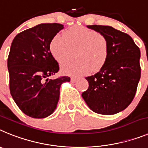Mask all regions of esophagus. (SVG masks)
I'll use <instances>...</instances> for the list:
<instances>
[{"instance_id": "esophagus-1", "label": "esophagus", "mask_w": 148, "mask_h": 148, "mask_svg": "<svg viewBox=\"0 0 148 148\" xmlns=\"http://www.w3.org/2000/svg\"><path fill=\"white\" fill-rule=\"evenodd\" d=\"M78 78L76 77H71V81L72 82V83H75V82L77 81Z\"/></svg>"}]
</instances>
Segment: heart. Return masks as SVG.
<instances>
[{"mask_svg":"<svg viewBox=\"0 0 148 148\" xmlns=\"http://www.w3.org/2000/svg\"><path fill=\"white\" fill-rule=\"evenodd\" d=\"M50 48L60 63L72 58L74 52L76 53L77 60L64 62L62 65L65 73L73 75L101 70L110 54L108 38L102 33L83 26H74L67 29L63 35L55 36Z\"/></svg>","mask_w":148,"mask_h":148,"instance_id":"heart-1","label":"heart"}]
</instances>
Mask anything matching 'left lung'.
<instances>
[{"label": "left lung", "instance_id": "8db88e82", "mask_svg": "<svg viewBox=\"0 0 148 148\" xmlns=\"http://www.w3.org/2000/svg\"><path fill=\"white\" fill-rule=\"evenodd\" d=\"M109 41L106 64L95 75L86 77L88 88L82 97L93 112L114 115L133 101L141 77L140 50L128 34L110 26L88 25Z\"/></svg>", "mask_w": 148, "mask_h": 148}]
</instances>
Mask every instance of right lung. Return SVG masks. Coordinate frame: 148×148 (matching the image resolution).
<instances>
[{
    "mask_svg": "<svg viewBox=\"0 0 148 148\" xmlns=\"http://www.w3.org/2000/svg\"><path fill=\"white\" fill-rule=\"evenodd\" d=\"M63 28L58 23L40 24L18 33L11 45L7 60L10 93L19 109L31 118L51 115L62 83L70 81L66 76L50 78L60 70L50 44Z\"/></svg>",
    "mask_w": 148,
    "mask_h": 148,
    "instance_id": "add662e5",
    "label": "right lung"
}]
</instances>
